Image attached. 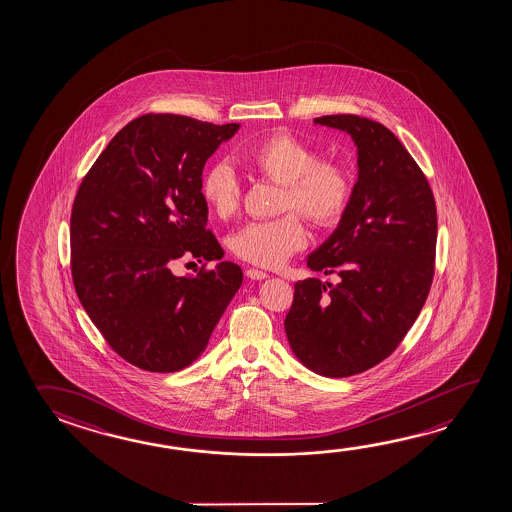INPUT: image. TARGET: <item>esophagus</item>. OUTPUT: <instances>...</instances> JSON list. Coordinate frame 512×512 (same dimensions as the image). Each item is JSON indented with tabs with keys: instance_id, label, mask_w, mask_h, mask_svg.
<instances>
[{
	"instance_id": "1",
	"label": "esophagus",
	"mask_w": 512,
	"mask_h": 512,
	"mask_svg": "<svg viewBox=\"0 0 512 512\" xmlns=\"http://www.w3.org/2000/svg\"><path fill=\"white\" fill-rule=\"evenodd\" d=\"M246 277L252 278V280H264V278H268V273H264V271H260V269H246Z\"/></svg>"
}]
</instances>
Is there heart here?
Listing matches in <instances>:
<instances>
[{
    "instance_id": "heart-1",
    "label": "heart",
    "mask_w": 512,
    "mask_h": 512,
    "mask_svg": "<svg viewBox=\"0 0 512 512\" xmlns=\"http://www.w3.org/2000/svg\"><path fill=\"white\" fill-rule=\"evenodd\" d=\"M260 176L284 185L278 210L291 213L253 221L232 237V252L262 268H278L309 241L300 211L319 230L339 227L355 198L353 169L337 159H321L318 146L291 132H277L244 151ZM203 200L221 219L234 218L243 205V189L227 160L210 164L202 176ZM298 209L297 213L293 210Z\"/></svg>"
}]
</instances>
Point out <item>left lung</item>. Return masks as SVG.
I'll list each match as a JSON object with an SVG mask.
<instances>
[{"mask_svg": "<svg viewBox=\"0 0 512 512\" xmlns=\"http://www.w3.org/2000/svg\"><path fill=\"white\" fill-rule=\"evenodd\" d=\"M314 123L352 135L359 178L343 223L307 259L312 271L337 275L339 284L296 282L285 334L314 373L352 377L387 359L427 302L436 271V200L416 160L382 123L355 114Z\"/></svg>", "mask_w": 512, "mask_h": 512, "instance_id": "1", "label": "left lung"}]
</instances>
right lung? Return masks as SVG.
<instances>
[{"label": "right lung", "instance_id": "add662e5", "mask_svg": "<svg viewBox=\"0 0 512 512\" xmlns=\"http://www.w3.org/2000/svg\"><path fill=\"white\" fill-rule=\"evenodd\" d=\"M237 123L144 114L123 126L84 176L71 210V275L110 348L151 373L200 357L243 284L234 262L175 278L182 256L223 257L207 230L202 171Z\"/></svg>", "mask_w": 512, "mask_h": 512}]
</instances>
